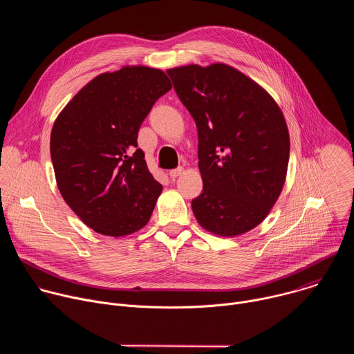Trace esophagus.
Listing matches in <instances>:
<instances>
[{
  "mask_svg": "<svg viewBox=\"0 0 354 354\" xmlns=\"http://www.w3.org/2000/svg\"><path fill=\"white\" fill-rule=\"evenodd\" d=\"M182 172H183V168H182V167H179V168L171 169V171H169V176H171V178H178Z\"/></svg>",
  "mask_w": 354,
  "mask_h": 354,
  "instance_id": "34e87169",
  "label": "esophagus"
}]
</instances>
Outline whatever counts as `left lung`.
I'll return each mask as SVG.
<instances>
[{"label": "left lung", "instance_id": "1", "mask_svg": "<svg viewBox=\"0 0 354 354\" xmlns=\"http://www.w3.org/2000/svg\"><path fill=\"white\" fill-rule=\"evenodd\" d=\"M167 73L197 126L203 192L192 200L196 220L221 236L248 232L266 218L286 180L290 137L280 108L223 63Z\"/></svg>", "mask_w": 354, "mask_h": 354}]
</instances>
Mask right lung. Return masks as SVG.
Returning <instances> with one entry per match:
<instances>
[{"label":"right lung","instance_id":"add662e5","mask_svg":"<svg viewBox=\"0 0 354 354\" xmlns=\"http://www.w3.org/2000/svg\"><path fill=\"white\" fill-rule=\"evenodd\" d=\"M172 84L144 66L89 81L57 116L50 156L59 190L93 231L124 236L142 228L162 192L149 174L137 134Z\"/></svg>","mask_w":354,"mask_h":354}]
</instances>
